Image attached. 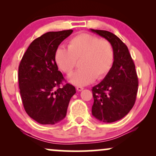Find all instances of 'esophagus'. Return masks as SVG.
I'll list each match as a JSON object with an SVG mask.
<instances>
[{
    "mask_svg": "<svg viewBox=\"0 0 156 156\" xmlns=\"http://www.w3.org/2000/svg\"><path fill=\"white\" fill-rule=\"evenodd\" d=\"M76 89L78 91V92H80V91H82L83 89V88L82 87H76Z\"/></svg>",
    "mask_w": 156,
    "mask_h": 156,
    "instance_id": "obj_1",
    "label": "esophagus"
}]
</instances>
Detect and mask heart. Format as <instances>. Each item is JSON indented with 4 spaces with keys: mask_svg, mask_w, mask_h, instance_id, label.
<instances>
[{
    "mask_svg": "<svg viewBox=\"0 0 156 156\" xmlns=\"http://www.w3.org/2000/svg\"><path fill=\"white\" fill-rule=\"evenodd\" d=\"M114 58L111 42L88 33L78 34L69 39L68 48L59 46L55 51V63L66 74L71 73L80 60V69L69 76V81L76 86L104 78L112 69Z\"/></svg>",
    "mask_w": 156,
    "mask_h": 156,
    "instance_id": "1",
    "label": "heart"
}]
</instances>
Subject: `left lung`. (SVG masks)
<instances>
[{"label":"left lung","mask_w":156,"mask_h":156,"mask_svg":"<svg viewBox=\"0 0 156 156\" xmlns=\"http://www.w3.org/2000/svg\"><path fill=\"white\" fill-rule=\"evenodd\" d=\"M91 31L108 40L114 53L111 70L92 87V113L103 122H114L126 116L135 104L139 85L135 64L128 47L119 37L103 30Z\"/></svg>","instance_id":"8db88e82"}]
</instances>
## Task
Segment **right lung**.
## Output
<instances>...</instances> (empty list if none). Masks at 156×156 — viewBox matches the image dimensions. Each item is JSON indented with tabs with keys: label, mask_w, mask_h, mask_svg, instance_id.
<instances>
[{
	"label": "right lung",
	"mask_w": 156,
	"mask_h": 156,
	"mask_svg": "<svg viewBox=\"0 0 156 156\" xmlns=\"http://www.w3.org/2000/svg\"><path fill=\"white\" fill-rule=\"evenodd\" d=\"M73 30L50 31L30 44L18 68L20 93L25 111L39 124L54 125L67 114L75 87L66 83L55 61V51Z\"/></svg>",
	"instance_id": "obj_1"
}]
</instances>
